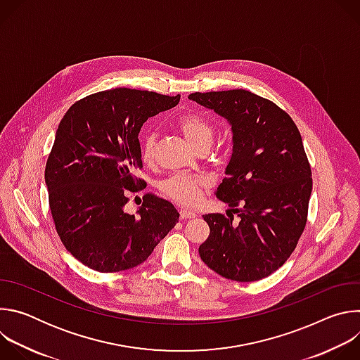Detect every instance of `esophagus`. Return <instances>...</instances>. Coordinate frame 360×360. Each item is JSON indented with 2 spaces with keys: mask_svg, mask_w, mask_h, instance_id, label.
<instances>
[{
  "mask_svg": "<svg viewBox=\"0 0 360 360\" xmlns=\"http://www.w3.org/2000/svg\"><path fill=\"white\" fill-rule=\"evenodd\" d=\"M196 214L192 212V211H188V210H181L179 211V218L181 219H189V218H195Z\"/></svg>",
  "mask_w": 360,
  "mask_h": 360,
  "instance_id": "1",
  "label": "esophagus"
}]
</instances>
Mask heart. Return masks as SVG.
<instances>
[{"label": "heart", "instance_id": "heart-1", "mask_svg": "<svg viewBox=\"0 0 360 360\" xmlns=\"http://www.w3.org/2000/svg\"><path fill=\"white\" fill-rule=\"evenodd\" d=\"M176 127L185 139L195 148L210 146L215 136L214 125L199 114H184L176 120ZM157 145V132H146L141 139V158L143 162H150ZM208 181L202 176L174 175L161 182V192L182 207H193L199 202L205 191L208 189Z\"/></svg>", "mask_w": 360, "mask_h": 360}]
</instances>
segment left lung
Masks as SVG:
<instances>
[{"mask_svg": "<svg viewBox=\"0 0 360 360\" xmlns=\"http://www.w3.org/2000/svg\"><path fill=\"white\" fill-rule=\"evenodd\" d=\"M188 98L226 118L233 132L226 176L217 191L231 211L203 215L210 236L199 246L200 259L231 281L264 279L289 259L307 221L312 171L300 132L272 101L245 89Z\"/></svg>", "mask_w": 360, "mask_h": 360, "instance_id": "left-lung-1", "label": "left lung"}]
</instances>
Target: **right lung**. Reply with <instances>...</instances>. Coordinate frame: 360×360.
<instances>
[{
  "mask_svg": "<svg viewBox=\"0 0 360 360\" xmlns=\"http://www.w3.org/2000/svg\"><path fill=\"white\" fill-rule=\"evenodd\" d=\"M181 95L115 88L91 94L67 111L45 165L49 210L57 233L75 259L112 274L135 268L176 225L174 205L143 195L138 215L125 212L128 193L143 179L138 134L171 110Z\"/></svg>",
  "mask_w": 360,
  "mask_h": 360,
  "instance_id": "right-lung-1",
  "label": "right lung"
}]
</instances>
